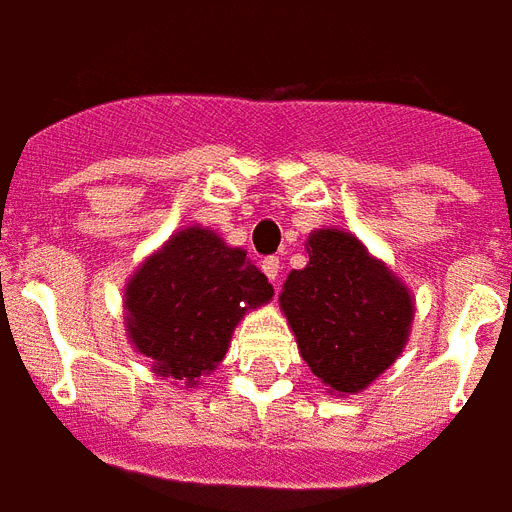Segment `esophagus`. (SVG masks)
<instances>
[{
    "label": "esophagus",
    "mask_w": 512,
    "mask_h": 512,
    "mask_svg": "<svg viewBox=\"0 0 512 512\" xmlns=\"http://www.w3.org/2000/svg\"><path fill=\"white\" fill-rule=\"evenodd\" d=\"M261 269H264V275L272 280V285H280V259L277 256H267V259L261 261Z\"/></svg>",
    "instance_id": "obj_1"
}]
</instances>
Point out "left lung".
<instances>
[{
	"instance_id": "1",
	"label": "left lung",
	"mask_w": 512,
	"mask_h": 512,
	"mask_svg": "<svg viewBox=\"0 0 512 512\" xmlns=\"http://www.w3.org/2000/svg\"><path fill=\"white\" fill-rule=\"evenodd\" d=\"M309 264L282 285L280 309L298 351L330 394H359L410 338V290L351 232L314 230Z\"/></svg>"
}]
</instances>
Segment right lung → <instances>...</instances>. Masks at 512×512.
Listing matches in <instances>:
<instances>
[{
	"mask_svg": "<svg viewBox=\"0 0 512 512\" xmlns=\"http://www.w3.org/2000/svg\"><path fill=\"white\" fill-rule=\"evenodd\" d=\"M275 296L269 280L206 227H187L147 256L124 290L126 335L153 372L198 386L227 354L248 309Z\"/></svg>",
	"mask_w": 512,
	"mask_h": 512,
	"instance_id": "right-lung-1",
	"label": "right lung"
}]
</instances>
